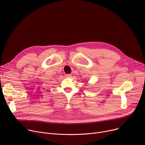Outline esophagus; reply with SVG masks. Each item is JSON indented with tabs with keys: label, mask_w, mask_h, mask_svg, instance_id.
Listing matches in <instances>:
<instances>
[{
	"label": "esophagus",
	"mask_w": 145,
	"mask_h": 145,
	"mask_svg": "<svg viewBox=\"0 0 145 145\" xmlns=\"http://www.w3.org/2000/svg\"><path fill=\"white\" fill-rule=\"evenodd\" d=\"M72 76L71 74H65V77H71Z\"/></svg>",
	"instance_id": "obj_1"
}]
</instances>
